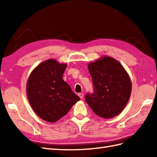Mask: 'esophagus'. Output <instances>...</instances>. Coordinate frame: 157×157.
<instances>
[{"label": "esophagus", "mask_w": 157, "mask_h": 157, "mask_svg": "<svg viewBox=\"0 0 157 157\" xmlns=\"http://www.w3.org/2000/svg\"><path fill=\"white\" fill-rule=\"evenodd\" d=\"M78 96H79V97L81 99H82V98H83V97H84V94H83L82 93H79V94H78Z\"/></svg>", "instance_id": "obj_1"}]
</instances>
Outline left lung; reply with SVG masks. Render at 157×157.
Wrapping results in <instances>:
<instances>
[{"instance_id": "8db88e82", "label": "left lung", "mask_w": 157, "mask_h": 157, "mask_svg": "<svg viewBox=\"0 0 157 157\" xmlns=\"http://www.w3.org/2000/svg\"><path fill=\"white\" fill-rule=\"evenodd\" d=\"M94 93L85 100L95 114L110 119L118 115L128 103L132 92V82L128 73L118 61L103 56L90 63Z\"/></svg>"}]
</instances>
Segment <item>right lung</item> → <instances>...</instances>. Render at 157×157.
<instances>
[{
    "label": "right lung",
    "instance_id": "add662e5",
    "mask_svg": "<svg viewBox=\"0 0 157 157\" xmlns=\"http://www.w3.org/2000/svg\"><path fill=\"white\" fill-rule=\"evenodd\" d=\"M66 63L48 59L33 70L26 85L28 101L36 114L48 122H56L80 100L63 79Z\"/></svg>",
    "mask_w": 157,
    "mask_h": 157
}]
</instances>
